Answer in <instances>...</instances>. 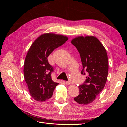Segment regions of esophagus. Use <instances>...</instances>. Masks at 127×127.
<instances>
[{
    "label": "esophagus",
    "mask_w": 127,
    "mask_h": 127,
    "mask_svg": "<svg viewBox=\"0 0 127 127\" xmlns=\"http://www.w3.org/2000/svg\"><path fill=\"white\" fill-rule=\"evenodd\" d=\"M72 83H73V82L72 80H68V81L66 82V83L67 84H68V85H69V84H72Z\"/></svg>",
    "instance_id": "1"
}]
</instances>
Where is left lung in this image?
<instances>
[{
	"label": "left lung",
	"instance_id": "1",
	"mask_svg": "<svg viewBox=\"0 0 127 127\" xmlns=\"http://www.w3.org/2000/svg\"><path fill=\"white\" fill-rule=\"evenodd\" d=\"M78 51L82 63V75L85 81L78 86L79 95L74 98L79 104L86 105L94 101L102 91L107 80L109 61L106 51L96 37L78 36L71 41Z\"/></svg>",
	"mask_w": 127,
	"mask_h": 127
}]
</instances>
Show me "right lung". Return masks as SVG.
Segmentation results:
<instances>
[{"instance_id":"right-lung-1","label":"right lung","mask_w":127,"mask_h":127,"mask_svg":"<svg viewBox=\"0 0 127 127\" xmlns=\"http://www.w3.org/2000/svg\"><path fill=\"white\" fill-rule=\"evenodd\" d=\"M68 40L64 35L46 33L40 36L30 47L24 61V77L30 94L35 100L44 102L52 97L59 84L52 80L53 68L48 57Z\"/></svg>"}]
</instances>
